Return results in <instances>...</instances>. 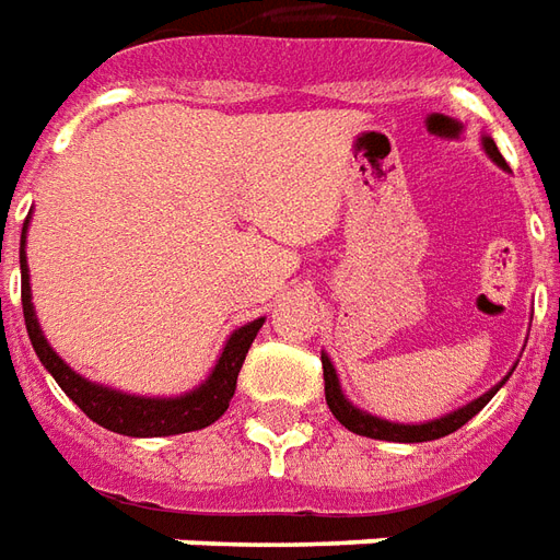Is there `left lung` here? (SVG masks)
<instances>
[{"mask_svg":"<svg viewBox=\"0 0 560 560\" xmlns=\"http://www.w3.org/2000/svg\"><path fill=\"white\" fill-rule=\"evenodd\" d=\"M482 150H486V156H489L498 168L506 172V162H503L501 150L498 144L491 141V135H482ZM515 371V364L510 368V374ZM510 374L503 376L501 383L494 388H489L486 395H479V398L467 400L464 407L458 410H452V413L440 416V419H428V422H392V419H380V416L368 413L362 407H355L347 395H343V388H340V380H337V371L331 359H328V352H323V376H325V400H328V410L335 413V419L343 428H350L352 434H362V438L371 440H392V443H425V440H440L452 434V431H458L464 422H470L474 416L489 404L494 395H498V388L510 380Z\"/></svg>","mask_w":560,"mask_h":560,"instance_id":"obj_1","label":"left lung"}]
</instances>
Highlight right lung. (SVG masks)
<instances>
[{
    "mask_svg": "<svg viewBox=\"0 0 560 560\" xmlns=\"http://www.w3.org/2000/svg\"><path fill=\"white\" fill-rule=\"evenodd\" d=\"M26 229H30V217H26L23 232H20V301H23V319H26L33 350L38 355V362L47 368V374L57 380L59 388L96 425L108 428L114 434H126V438H172V434H186V431L213 425L229 410L241 364L247 359L249 343L256 340L259 328L265 325V316L241 325L225 337L223 352H220L217 364L210 368L208 380L184 392V395H172V398H156L153 395L150 398V395H129V392H120V388L102 386V383H93V380L78 374L74 368H69L59 359V352L47 343L33 307L30 265H26Z\"/></svg>",
    "mask_w": 560,
    "mask_h": 560,
    "instance_id": "add662e5",
    "label": "right lung"
}]
</instances>
